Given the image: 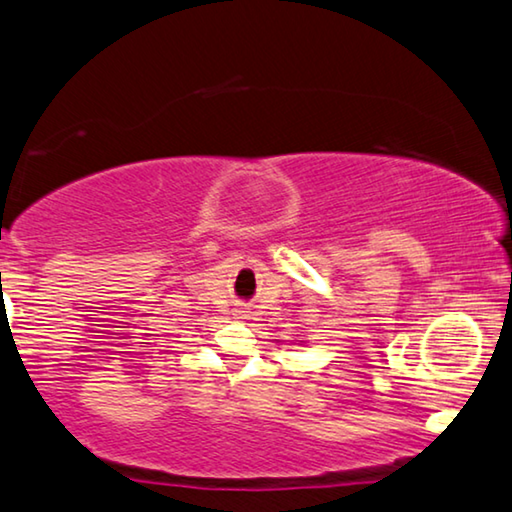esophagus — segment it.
I'll return each instance as SVG.
<instances>
[{"label": "esophagus", "mask_w": 512, "mask_h": 512, "mask_svg": "<svg viewBox=\"0 0 512 512\" xmlns=\"http://www.w3.org/2000/svg\"><path fill=\"white\" fill-rule=\"evenodd\" d=\"M240 313V316H245V311H238Z\"/></svg>", "instance_id": "esophagus-1"}]
</instances>
